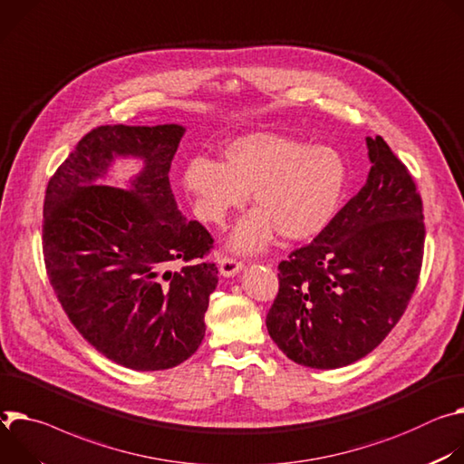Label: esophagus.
Returning <instances> with one entry per match:
<instances>
[{"instance_id":"obj_1","label":"esophagus","mask_w":464,"mask_h":464,"mask_svg":"<svg viewBox=\"0 0 464 464\" xmlns=\"http://www.w3.org/2000/svg\"><path fill=\"white\" fill-rule=\"evenodd\" d=\"M218 264H219V273L223 276H234L243 269V264L230 258V256H219L218 254Z\"/></svg>"}]
</instances>
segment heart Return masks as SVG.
<instances>
[{"mask_svg": "<svg viewBox=\"0 0 464 464\" xmlns=\"http://www.w3.org/2000/svg\"><path fill=\"white\" fill-rule=\"evenodd\" d=\"M225 164L193 157L182 182L195 214L223 225L252 191L258 210L245 216L230 236L237 252L262 250L275 230L285 239H304L326 227L346 184V164L326 145H307L278 132H250L225 147Z\"/></svg>", "mask_w": 464, "mask_h": 464, "instance_id": "heart-1", "label": "heart"}]
</instances>
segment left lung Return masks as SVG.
Returning <instances> with one entry per match:
<instances>
[{
	"instance_id": "obj_1",
	"label": "left lung",
	"mask_w": 464,
	"mask_h": 464,
	"mask_svg": "<svg viewBox=\"0 0 464 464\" xmlns=\"http://www.w3.org/2000/svg\"><path fill=\"white\" fill-rule=\"evenodd\" d=\"M365 186L278 266L267 330L295 363L339 369L371 353L401 319L424 256L422 198L382 136L367 138Z\"/></svg>"
}]
</instances>
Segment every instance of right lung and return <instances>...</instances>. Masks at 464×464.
Returning <instances> with one entry per match:
<instances>
[{
	"label": "right lung",
	"mask_w": 464,
	"mask_h": 464,
	"mask_svg": "<svg viewBox=\"0 0 464 464\" xmlns=\"http://www.w3.org/2000/svg\"><path fill=\"white\" fill-rule=\"evenodd\" d=\"M180 125H102L49 179L42 248L51 285L79 334L132 371L180 365L204 339L218 285L214 237L177 208L171 160ZM118 156L144 160L125 188L99 185ZM175 261L185 266L171 270Z\"/></svg>",
	"instance_id": "add662e5"
}]
</instances>
